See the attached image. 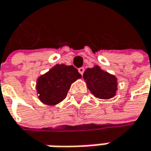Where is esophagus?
<instances>
[{
	"instance_id": "34e87169",
	"label": "esophagus",
	"mask_w": 151,
	"mask_h": 151,
	"mask_svg": "<svg viewBox=\"0 0 151 151\" xmlns=\"http://www.w3.org/2000/svg\"><path fill=\"white\" fill-rule=\"evenodd\" d=\"M84 68H80L79 69H78V71H79V73L83 76V72H84Z\"/></svg>"
}]
</instances>
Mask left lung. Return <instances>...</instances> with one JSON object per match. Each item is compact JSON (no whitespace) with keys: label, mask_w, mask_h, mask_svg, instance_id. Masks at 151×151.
I'll list each match as a JSON object with an SVG mask.
<instances>
[{"label":"left lung","mask_w":151,"mask_h":151,"mask_svg":"<svg viewBox=\"0 0 151 151\" xmlns=\"http://www.w3.org/2000/svg\"><path fill=\"white\" fill-rule=\"evenodd\" d=\"M83 79L92 95L99 99L106 100L114 97L118 89L117 78L97 65L87 68L83 73Z\"/></svg>","instance_id":"obj_1"}]
</instances>
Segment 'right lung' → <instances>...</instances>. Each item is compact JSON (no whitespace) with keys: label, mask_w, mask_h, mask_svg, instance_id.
Returning <instances> with one entry per match:
<instances>
[{"label":"right lung","mask_w":151,"mask_h":151,"mask_svg":"<svg viewBox=\"0 0 151 151\" xmlns=\"http://www.w3.org/2000/svg\"><path fill=\"white\" fill-rule=\"evenodd\" d=\"M82 77L74 66L56 64L36 80V92L42 104L54 106L67 96L70 86Z\"/></svg>","instance_id":"obj_1"}]
</instances>
